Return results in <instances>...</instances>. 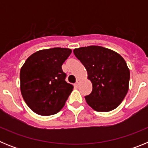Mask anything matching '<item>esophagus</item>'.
<instances>
[{
  "mask_svg": "<svg viewBox=\"0 0 148 148\" xmlns=\"http://www.w3.org/2000/svg\"><path fill=\"white\" fill-rule=\"evenodd\" d=\"M80 82H81L80 79H77L76 82H75V85H76V86L79 85V84H80Z\"/></svg>",
  "mask_w": 148,
  "mask_h": 148,
  "instance_id": "34e87169",
  "label": "esophagus"
}]
</instances>
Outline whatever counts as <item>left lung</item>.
I'll return each instance as SVG.
<instances>
[{"mask_svg":"<svg viewBox=\"0 0 148 148\" xmlns=\"http://www.w3.org/2000/svg\"><path fill=\"white\" fill-rule=\"evenodd\" d=\"M84 66L92 84L86 95L89 106L98 112L113 110L127 95L130 70L124 58L114 51L100 46H89L73 50Z\"/></svg>","mask_w":148,"mask_h":148,"instance_id":"obj_1","label":"left lung"}]
</instances>
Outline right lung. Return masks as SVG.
Wrapping results in <instances>:
<instances>
[{"mask_svg": "<svg viewBox=\"0 0 148 148\" xmlns=\"http://www.w3.org/2000/svg\"><path fill=\"white\" fill-rule=\"evenodd\" d=\"M67 48L39 50L21 69V92L29 108L37 114H56L64 106L73 86L65 81L62 64L71 54Z\"/></svg>", "mask_w": 148, "mask_h": 148, "instance_id": "add662e5", "label": "right lung"}]
</instances>
